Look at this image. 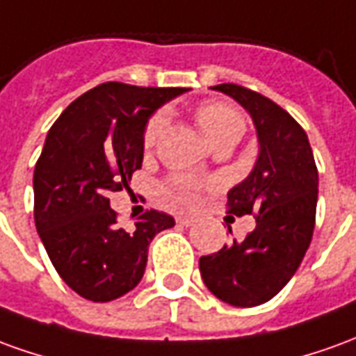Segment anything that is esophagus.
Segmentation results:
<instances>
[{
  "instance_id": "34e87169",
  "label": "esophagus",
  "mask_w": 356,
  "mask_h": 356,
  "mask_svg": "<svg viewBox=\"0 0 356 356\" xmlns=\"http://www.w3.org/2000/svg\"><path fill=\"white\" fill-rule=\"evenodd\" d=\"M177 223L183 227H188V225L196 223V218L195 216H177Z\"/></svg>"
}]
</instances>
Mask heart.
<instances>
[{"instance_id":"obj_1","label":"heart","mask_w":356,"mask_h":356,"mask_svg":"<svg viewBox=\"0 0 356 356\" xmlns=\"http://www.w3.org/2000/svg\"><path fill=\"white\" fill-rule=\"evenodd\" d=\"M196 123L202 131L204 138L212 144L223 138H241L245 133V119L237 109L231 108L229 104L223 102H204L195 111ZM163 118L154 115L144 129L143 143L146 148H152L158 136H160ZM165 195L170 196L173 202L179 204H196L200 198V183L191 177H173L165 185Z\"/></svg>"}]
</instances>
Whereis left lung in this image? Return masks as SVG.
<instances>
[{"label": "left lung", "mask_w": 356, "mask_h": 356, "mask_svg": "<svg viewBox=\"0 0 356 356\" xmlns=\"http://www.w3.org/2000/svg\"><path fill=\"white\" fill-rule=\"evenodd\" d=\"M247 109L258 136L252 171L227 193L233 216L256 213L245 241L200 258L204 285L231 307H258L289 283L312 241L318 170L302 127L275 102L238 84H218Z\"/></svg>", "instance_id": "obj_1"}]
</instances>
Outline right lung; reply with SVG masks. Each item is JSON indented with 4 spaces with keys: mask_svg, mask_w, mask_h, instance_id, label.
Wrapping results in <instances>:
<instances>
[{
    "mask_svg": "<svg viewBox=\"0 0 356 356\" xmlns=\"http://www.w3.org/2000/svg\"><path fill=\"white\" fill-rule=\"evenodd\" d=\"M188 88L104 83L59 115L34 170V221L51 264L81 297L108 302L143 280L152 238L175 225L150 210L133 229L118 225L108 196L143 168L154 111Z\"/></svg>",
    "mask_w": 356,
    "mask_h": 356,
    "instance_id": "right-lung-1",
    "label": "right lung"
}]
</instances>
